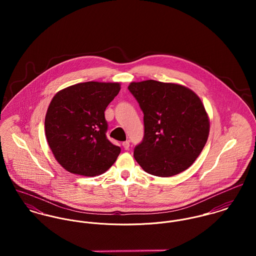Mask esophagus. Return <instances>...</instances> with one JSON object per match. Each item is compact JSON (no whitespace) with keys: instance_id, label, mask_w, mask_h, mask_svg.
<instances>
[{"instance_id":"obj_1","label":"esophagus","mask_w":256,"mask_h":256,"mask_svg":"<svg viewBox=\"0 0 256 256\" xmlns=\"http://www.w3.org/2000/svg\"><path fill=\"white\" fill-rule=\"evenodd\" d=\"M122 146H123V148H124L125 150H128V148H129V146H130L129 141H125V142H123V143H122Z\"/></svg>"}]
</instances>
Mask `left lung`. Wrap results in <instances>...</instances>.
I'll list each match as a JSON object with an SVG mask.
<instances>
[{"mask_svg":"<svg viewBox=\"0 0 256 256\" xmlns=\"http://www.w3.org/2000/svg\"><path fill=\"white\" fill-rule=\"evenodd\" d=\"M144 112L145 135L134 158L152 176L168 178L186 170L201 154L210 119L200 98L187 86L154 80L128 86Z\"/></svg>","mask_w":256,"mask_h":256,"instance_id":"obj_1","label":"left lung"}]
</instances>
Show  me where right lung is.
<instances>
[{
	"label": "right lung",
	"instance_id": "right-lung-1",
	"mask_svg": "<svg viewBox=\"0 0 256 256\" xmlns=\"http://www.w3.org/2000/svg\"><path fill=\"white\" fill-rule=\"evenodd\" d=\"M120 82H86L59 90L45 115V136L56 160L67 172L96 176L115 162L120 148L108 140L104 111Z\"/></svg>",
	"mask_w": 256,
	"mask_h": 256
}]
</instances>
